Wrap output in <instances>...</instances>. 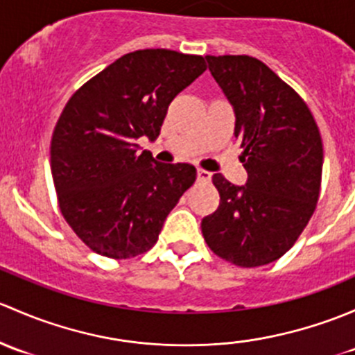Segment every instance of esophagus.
I'll list each match as a JSON object with an SVG mask.
<instances>
[{
	"label": "esophagus",
	"mask_w": 355,
	"mask_h": 355,
	"mask_svg": "<svg viewBox=\"0 0 355 355\" xmlns=\"http://www.w3.org/2000/svg\"><path fill=\"white\" fill-rule=\"evenodd\" d=\"M196 179H198V181L208 182L211 179V174L208 173V171H205V169H198V171H196Z\"/></svg>",
	"instance_id": "obj_1"
}]
</instances>
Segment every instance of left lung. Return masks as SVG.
I'll return each instance as SVG.
<instances>
[{
	"instance_id": "1",
	"label": "left lung",
	"mask_w": 355,
	"mask_h": 355,
	"mask_svg": "<svg viewBox=\"0 0 355 355\" xmlns=\"http://www.w3.org/2000/svg\"><path fill=\"white\" fill-rule=\"evenodd\" d=\"M231 102L246 184L214 174L218 208L202 220L208 248L243 268L286 254L320 196L323 145L308 105L265 63L251 56H205Z\"/></svg>"
}]
</instances>
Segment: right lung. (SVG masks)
<instances>
[{"mask_svg":"<svg viewBox=\"0 0 355 355\" xmlns=\"http://www.w3.org/2000/svg\"><path fill=\"white\" fill-rule=\"evenodd\" d=\"M205 69L195 54L135 51L68 101L51 140V173L64 220L92 251L123 259L150 250L195 182L191 164H159L138 140H157L173 98Z\"/></svg>","mask_w":355,"mask_h":355,"instance_id":"add662e5","label":"right lung"}]
</instances>
